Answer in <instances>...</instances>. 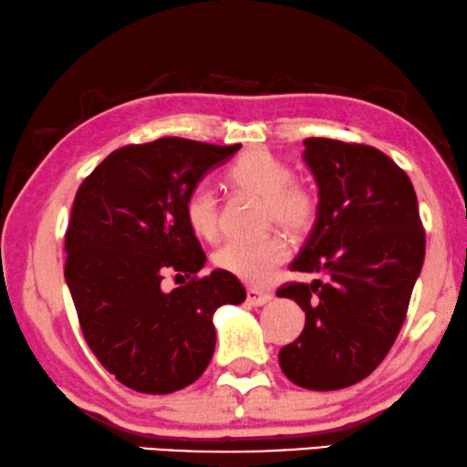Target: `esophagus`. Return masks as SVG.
Masks as SVG:
<instances>
[{
	"label": "esophagus",
	"mask_w": 467,
	"mask_h": 467,
	"mask_svg": "<svg viewBox=\"0 0 467 467\" xmlns=\"http://www.w3.org/2000/svg\"><path fill=\"white\" fill-rule=\"evenodd\" d=\"M273 300V294L270 291H264V289H257V287H249L247 289V302L254 304V306H264Z\"/></svg>",
	"instance_id": "esophagus-1"
}]
</instances>
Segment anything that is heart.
Wrapping results in <instances>:
<instances>
[{
    "mask_svg": "<svg viewBox=\"0 0 467 467\" xmlns=\"http://www.w3.org/2000/svg\"><path fill=\"white\" fill-rule=\"evenodd\" d=\"M291 167L268 150H249L224 171V182L233 191L247 192L264 201V222H275L287 233L310 231L317 218V199L304 186L291 182ZM184 220L194 236L213 241L218 236V212L213 194L199 186L184 201ZM287 260V241L268 233L255 241L226 243L213 255L215 266L241 281L264 285L276 266Z\"/></svg>",
    "mask_w": 467,
    "mask_h": 467,
    "instance_id": "obj_1",
    "label": "heart"
}]
</instances>
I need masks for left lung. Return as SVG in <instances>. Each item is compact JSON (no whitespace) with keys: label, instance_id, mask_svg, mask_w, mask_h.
Instances as JSON below:
<instances>
[{"label":"left lung","instance_id":"1","mask_svg":"<svg viewBox=\"0 0 467 467\" xmlns=\"http://www.w3.org/2000/svg\"><path fill=\"white\" fill-rule=\"evenodd\" d=\"M304 146L318 207L291 270L325 281L276 291L306 312L304 331L281 348L278 363L296 386L327 392L365 379L386 358L421 273L426 233L411 180L384 152L331 138Z\"/></svg>","mask_w":467,"mask_h":467}]
</instances>
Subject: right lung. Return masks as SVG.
<instances>
[{
  "mask_svg": "<svg viewBox=\"0 0 467 467\" xmlns=\"http://www.w3.org/2000/svg\"><path fill=\"white\" fill-rule=\"evenodd\" d=\"M239 149L186 138L130 144L75 194L65 281L89 350L136 392L170 394L197 381L213 357V312L245 300L226 270L197 276L207 257L184 220L191 191ZM165 272L190 281L163 292Z\"/></svg>",
  "mask_w": 467,
  "mask_h": 467,
  "instance_id": "right-lung-1",
  "label": "right lung"
}]
</instances>
